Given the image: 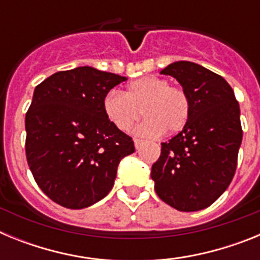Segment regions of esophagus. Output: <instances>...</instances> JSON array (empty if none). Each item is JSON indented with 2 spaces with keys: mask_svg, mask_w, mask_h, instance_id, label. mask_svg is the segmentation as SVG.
Instances as JSON below:
<instances>
[{
  "mask_svg": "<svg viewBox=\"0 0 260 260\" xmlns=\"http://www.w3.org/2000/svg\"><path fill=\"white\" fill-rule=\"evenodd\" d=\"M142 143H143V141H142V139H134V144H135V148H137V150H139V148H141Z\"/></svg>",
  "mask_w": 260,
  "mask_h": 260,
  "instance_id": "34e87169",
  "label": "esophagus"
}]
</instances>
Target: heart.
I'll use <instances>...</instances> for the list:
<instances>
[{"mask_svg": "<svg viewBox=\"0 0 260 260\" xmlns=\"http://www.w3.org/2000/svg\"><path fill=\"white\" fill-rule=\"evenodd\" d=\"M103 107L110 122L122 132L130 130L143 112L147 118L137 127V133L142 135H157L162 130L178 132L186 125L190 113L187 93L157 77L135 80L125 93L109 91Z\"/></svg>", "mask_w": 260, "mask_h": 260, "instance_id": "obj_1", "label": "heart"}]
</instances>
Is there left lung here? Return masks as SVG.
Here are the masks:
<instances>
[{
    "instance_id": "left-lung-1",
    "label": "left lung",
    "mask_w": 260,
    "mask_h": 260,
    "mask_svg": "<svg viewBox=\"0 0 260 260\" xmlns=\"http://www.w3.org/2000/svg\"><path fill=\"white\" fill-rule=\"evenodd\" d=\"M161 74L178 80L190 113L182 132L161 143L151 178L162 202L194 212L211 206L233 180L242 142L240 105L228 82L198 63L173 62Z\"/></svg>"
}]
</instances>
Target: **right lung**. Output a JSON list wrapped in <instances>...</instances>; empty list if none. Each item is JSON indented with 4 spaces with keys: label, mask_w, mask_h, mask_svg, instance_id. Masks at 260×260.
Here are the masks:
<instances>
[{
    "label": "right lung",
    "mask_w": 260,
    "mask_h": 260,
    "mask_svg": "<svg viewBox=\"0 0 260 260\" xmlns=\"http://www.w3.org/2000/svg\"><path fill=\"white\" fill-rule=\"evenodd\" d=\"M126 79L80 66L36 86L26 113L27 162L39 187L62 207L80 210L102 201L119 161L135 151L103 107L105 95Z\"/></svg>",
    "instance_id": "add662e5"
}]
</instances>
